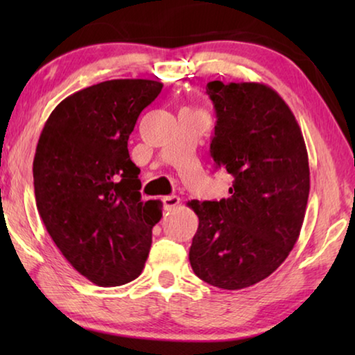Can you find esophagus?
Segmentation results:
<instances>
[{
  "instance_id": "34e87169",
  "label": "esophagus",
  "mask_w": 355,
  "mask_h": 355,
  "mask_svg": "<svg viewBox=\"0 0 355 355\" xmlns=\"http://www.w3.org/2000/svg\"><path fill=\"white\" fill-rule=\"evenodd\" d=\"M163 205H164V209H173L175 207L180 205V197L178 196H166L163 197Z\"/></svg>"
}]
</instances>
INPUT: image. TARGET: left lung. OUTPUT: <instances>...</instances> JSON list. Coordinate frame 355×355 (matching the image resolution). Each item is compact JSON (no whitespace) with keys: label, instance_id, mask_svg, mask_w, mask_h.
Masks as SVG:
<instances>
[{"label":"left lung","instance_id":"1","mask_svg":"<svg viewBox=\"0 0 355 355\" xmlns=\"http://www.w3.org/2000/svg\"><path fill=\"white\" fill-rule=\"evenodd\" d=\"M209 155L233 175L230 197L191 200L199 216L189 249L197 277L243 290L269 277L296 244L310 192L302 131L280 95L261 83L211 81Z\"/></svg>","mask_w":355,"mask_h":355}]
</instances>
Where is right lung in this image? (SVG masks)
<instances>
[{"label":"right lung","instance_id":"right-lung-1","mask_svg":"<svg viewBox=\"0 0 355 355\" xmlns=\"http://www.w3.org/2000/svg\"><path fill=\"white\" fill-rule=\"evenodd\" d=\"M163 83L111 80L71 94L42 130L33 163L46 232L84 277L119 286L142 272L159 200H141L128 137Z\"/></svg>","mask_w":355,"mask_h":355}]
</instances>
